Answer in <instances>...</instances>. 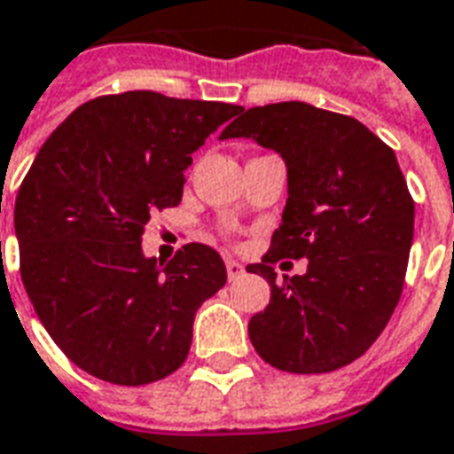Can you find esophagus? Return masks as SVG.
<instances>
[{
    "instance_id": "esophagus-1",
    "label": "esophagus",
    "mask_w": 454,
    "mask_h": 454,
    "mask_svg": "<svg viewBox=\"0 0 454 454\" xmlns=\"http://www.w3.org/2000/svg\"><path fill=\"white\" fill-rule=\"evenodd\" d=\"M244 272L247 270H244V265L239 261H231V258L227 261V275H230V279H239Z\"/></svg>"
}]
</instances>
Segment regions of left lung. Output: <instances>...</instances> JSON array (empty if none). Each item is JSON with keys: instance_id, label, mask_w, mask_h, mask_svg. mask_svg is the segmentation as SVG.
<instances>
[{"instance_id": "1", "label": "left lung", "mask_w": 454, "mask_h": 454, "mask_svg": "<svg viewBox=\"0 0 454 454\" xmlns=\"http://www.w3.org/2000/svg\"><path fill=\"white\" fill-rule=\"evenodd\" d=\"M227 138H251L287 165L282 224L247 268L270 285V304L248 320L251 344L289 373L342 369L376 342L404 285L414 200L393 148L354 117L296 100L241 107ZM279 257H309V268L279 286Z\"/></svg>"}]
</instances>
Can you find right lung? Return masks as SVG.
<instances>
[{
  "mask_svg": "<svg viewBox=\"0 0 454 454\" xmlns=\"http://www.w3.org/2000/svg\"><path fill=\"white\" fill-rule=\"evenodd\" d=\"M241 107L129 90L85 102L20 184L13 227L37 318L78 369L145 385L186 359L199 306L227 282L215 248L162 263L141 248L153 210L179 206L191 155Z\"/></svg>",
  "mask_w": 454,
  "mask_h": 454,
  "instance_id": "add662e5",
  "label": "right lung"
}]
</instances>
